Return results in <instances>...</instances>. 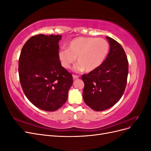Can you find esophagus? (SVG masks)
Segmentation results:
<instances>
[{
	"label": "esophagus",
	"instance_id": "esophagus-1",
	"mask_svg": "<svg viewBox=\"0 0 151 151\" xmlns=\"http://www.w3.org/2000/svg\"><path fill=\"white\" fill-rule=\"evenodd\" d=\"M72 77H73V78H74V79H78L79 77V76L75 75V74H73V75H72Z\"/></svg>",
	"mask_w": 151,
	"mask_h": 151
}]
</instances>
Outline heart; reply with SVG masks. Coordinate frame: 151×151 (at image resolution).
<instances>
[{"label":"heart","instance_id":"b5f03b06","mask_svg":"<svg viewBox=\"0 0 151 151\" xmlns=\"http://www.w3.org/2000/svg\"><path fill=\"white\" fill-rule=\"evenodd\" d=\"M109 51V45L104 38L78 37L68 44L67 50H60L58 57L62 65L65 68H69L77 58L79 63L75 70L90 72L102 64Z\"/></svg>","mask_w":151,"mask_h":151}]
</instances>
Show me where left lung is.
Masks as SVG:
<instances>
[{"mask_svg": "<svg viewBox=\"0 0 151 151\" xmlns=\"http://www.w3.org/2000/svg\"><path fill=\"white\" fill-rule=\"evenodd\" d=\"M110 50L96 69L81 77L84 83L83 99L94 111L113 106L122 98L127 86L129 62L124 50L116 40L106 36Z\"/></svg>", "mask_w": 151, "mask_h": 151, "instance_id": "left-lung-1", "label": "left lung"}]
</instances>
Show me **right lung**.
Returning a JSON list of instances; mask_svg holds the SVG:
<instances>
[{
  "label": "right lung",
  "mask_w": 151,
  "mask_h": 151,
  "mask_svg": "<svg viewBox=\"0 0 151 151\" xmlns=\"http://www.w3.org/2000/svg\"><path fill=\"white\" fill-rule=\"evenodd\" d=\"M62 35L39 34L22 47L19 58V76L22 91L35 106L53 111L67 101L72 75L63 68L58 57Z\"/></svg>",
  "instance_id": "add662e5"
}]
</instances>
